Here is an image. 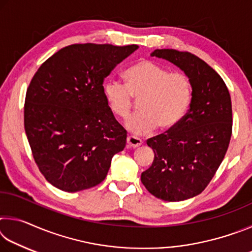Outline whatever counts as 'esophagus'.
Returning <instances> with one entry per match:
<instances>
[{"label":"esophagus","mask_w":252,"mask_h":252,"mask_svg":"<svg viewBox=\"0 0 252 252\" xmlns=\"http://www.w3.org/2000/svg\"><path fill=\"white\" fill-rule=\"evenodd\" d=\"M126 144H127V147H130V148H138L142 144V140L136 138V136L129 135L126 138Z\"/></svg>","instance_id":"obj_1"}]
</instances>
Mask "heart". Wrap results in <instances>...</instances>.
Wrapping results in <instances>:
<instances>
[{
  "mask_svg": "<svg viewBox=\"0 0 252 252\" xmlns=\"http://www.w3.org/2000/svg\"><path fill=\"white\" fill-rule=\"evenodd\" d=\"M126 84L117 80L104 83L103 95L114 116L126 118L139 99V111L130 116L125 126L131 133H150L158 126L170 129L177 126L189 109L192 85L182 72H170L167 67L144 60L130 67L125 74Z\"/></svg>",
  "mask_w": 252,
  "mask_h": 252,
  "instance_id": "obj_1",
  "label": "heart"
}]
</instances>
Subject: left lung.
<instances>
[{"label": "left lung", "instance_id": "obj_1", "mask_svg": "<svg viewBox=\"0 0 252 252\" xmlns=\"http://www.w3.org/2000/svg\"><path fill=\"white\" fill-rule=\"evenodd\" d=\"M151 57L167 60L185 72L192 97L177 126L147 141L155 159L141 181L157 198L183 201L206 189L223 160L232 132L231 97L221 76L194 54L162 49Z\"/></svg>", "mask_w": 252, "mask_h": 252}]
</instances>
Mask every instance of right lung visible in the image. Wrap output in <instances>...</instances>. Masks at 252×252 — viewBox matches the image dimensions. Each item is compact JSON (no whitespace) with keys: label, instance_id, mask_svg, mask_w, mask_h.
I'll list each match as a JSON object with an SVG mask.
<instances>
[{"label":"right lung","instance_id":"right-lung-1","mask_svg":"<svg viewBox=\"0 0 252 252\" xmlns=\"http://www.w3.org/2000/svg\"><path fill=\"white\" fill-rule=\"evenodd\" d=\"M138 48L72 44L34 74L24 129L41 173L58 189L78 192L99 185L113 156L125 149L126 131L106 104L103 82Z\"/></svg>","mask_w":252,"mask_h":252}]
</instances>
